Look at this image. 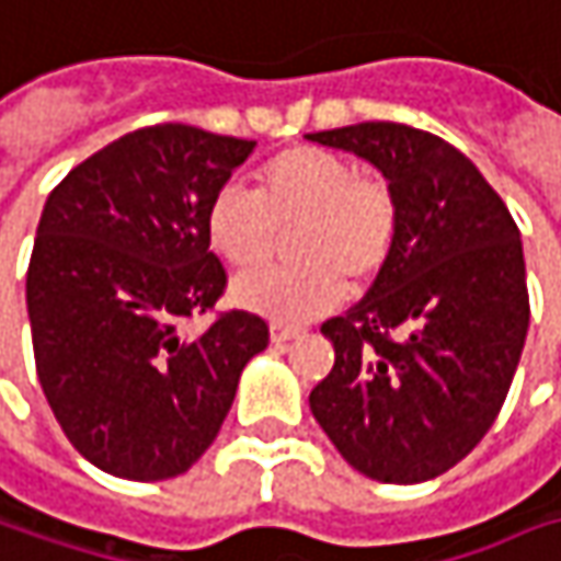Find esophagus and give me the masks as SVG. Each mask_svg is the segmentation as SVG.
<instances>
[{"instance_id":"esophagus-1","label":"esophagus","mask_w":561,"mask_h":561,"mask_svg":"<svg viewBox=\"0 0 561 561\" xmlns=\"http://www.w3.org/2000/svg\"><path fill=\"white\" fill-rule=\"evenodd\" d=\"M270 339L282 345V342H291V339H298V329L295 327H285V323H270Z\"/></svg>"}]
</instances>
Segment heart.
<instances>
[{
  "label": "heart",
  "instance_id": "1",
  "mask_svg": "<svg viewBox=\"0 0 561 561\" xmlns=\"http://www.w3.org/2000/svg\"><path fill=\"white\" fill-rule=\"evenodd\" d=\"M291 234L298 263L256 270L234 282V305L273 323H307L339 307L348 279L367 285L382 273L399 238L396 187L327 147H288L254 175V194L226 184L209 197L204 232L234 270L273 254L279 229Z\"/></svg>",
  "mask_w": 561,
  "mask_h": 561
}]
</instances>
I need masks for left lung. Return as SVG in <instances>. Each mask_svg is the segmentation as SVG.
<instances>
[{
    "label": "left lung",
    "instance_id": "8db88e82",
    "mask_svg": "<svg viewBox=\"0 0 561 561\" xmlns=\"http://www.w3.org/2000/svg\"><path fill=\"white\" fill-rule=\"evenodd\" d=\"M374 162L399 197V238L370 291L320 332L335 348L310 411L379 483L446 474L493 426L530 323L518 226L477 165L399 122L307 135Z\"/></svg>",
    "mask_w": 561,
    "mask_h": 561
}]
</instances>
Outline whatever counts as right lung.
Returning <instances> with one entry per match:
<instances>
[{
	"instance_id": "add662e5",
	"label": "right lung",
	"mask_w": 561,
	"mask_h": 561,
	"mask_svg": "<svg viewBox=\"0 0 561 561\" xmlns=\"http://www.w3.org/2000/svg\"><path fill=\"white\" fill-rule=\"evenodd\" d=\"M254 147L191 125L137 128L75 165L43 207L27 266L37 377L68 443L106 474H184L270 345L248 310L182 335L226 291L204 213Z\"/></svg>"
}]
</instances>
